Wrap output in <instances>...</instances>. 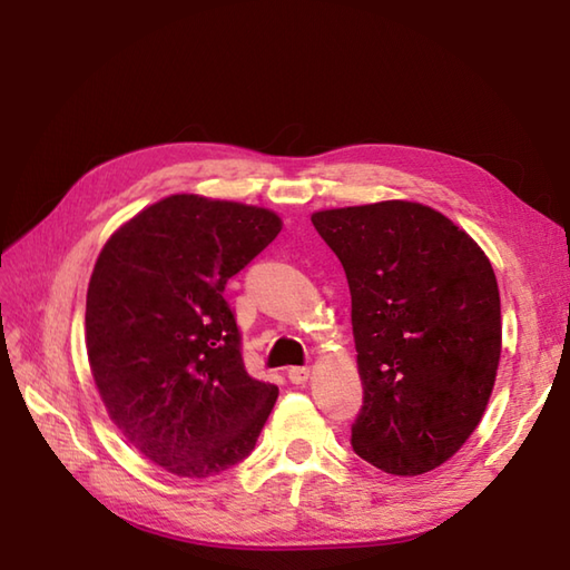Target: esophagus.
Wrapping results in <instances>:
<instances>
[{
  "label": "esophagus",
  "mask_w": 570,
  "mask_h": 570,
  "mask_svg": "<svg viewBox=\"0 0 570 570\" xmlns=\"http://www.w3.org/2000/svg\"><path fill=\"white\" fill-rule=\"evenodd\" d=\"M308 367H292L288 370V380H292L294 384H304L308 380Z\"/></svg>",
  "instance_id": "esophagus-1"
}]
</instances>
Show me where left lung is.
Returning a JSON list of instances; mask_svg holds the SVG:
<instances>
[{
    "mask_svg": "<svg viewBox=\"0 0 570 570\" xmlns=\"http://www.w3.org/2000/svg\"><path fill=\"white\" fill-rule=\"evenodd\" d=\"M311 223L353 298L365 390L353 451L392 475L439 468L478 429L498 377L502 316L490 259L421 203L318 210Z\"/></svg>",
    "mask_w": 570,
    "mask_h": 570,
    "instance_id": "left-lung-1",
    "label": "left lung"
}]
</instances>
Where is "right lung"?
<instances>
[{
    "label": "right lung",
    "mask_w": 570,
    "mask_h": 570,
    "mask_svg": "<svg viewBox=\"0 0 570 570\" xmlns=\"http://www.w3.org/2000/svg\"><path fill=\"white\" fill-rule=\"evenodd\" d=\"M278 233L272 210L180 193L131 217L95 262V384L125 439L178 478L237 465L272 414L278 386L247 374L223 292Z\"/></svg>",
    "instance_id": "add662e5"
}]
</instances>
